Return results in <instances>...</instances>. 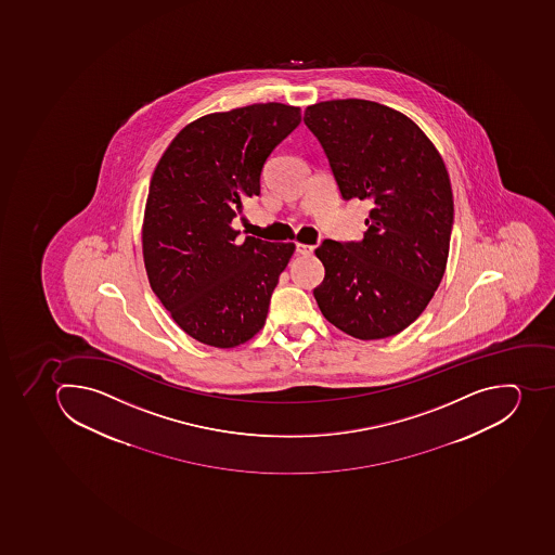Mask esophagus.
<instances>
[{
    "label": "esophagus",
    "instance_id": "esophagus-1",
    "mask_svg": "<svg viewBox=\"0 0 555 555\" xmlns=\"http://www.w3.org/2000/svg\"><path fill=\"white\" fill-rule=\"evenodd\" d=\"M313 245H307V243H296V253L299 254V256H310V254H313Z\"/></svg>",
    "mask_w": 555,
    "mask_h": 555
}]
</instances>
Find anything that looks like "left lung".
Wrapping results in <instances>:
<instances>
[{
	"mask_svg": "<svg viewBox=\"0 0 555 555\" xmlns=\"http://www.w3.org/2000/svg\"><path fill=\"white\" fill-rule=\"evenodd\" d=\"M344 199H372L361 242L325 240L313 289L322 315L347 335L380 339L406 330L435 296L449 259L454 196L440 152L412 119L367 100L308 106Z\"/></svg>",
	"mask_w": 555,
	"mask_h": 555,
	"instance_id": "1",
	"label": "left lung"
}]
</instances>
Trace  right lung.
I'll return each mask as SVG.
<instances>
[{
  "label": "right lung",
  "mask_w": 555,
  "mask_h": 555,
  "mask_svg": "<svg viewBox=\"0 0 555 555\" xmlns=\"http://www.w3.org/2000/svg\"><path fill=\"white\" fill-rule=\"evenodd\" d=\"M301 122L299 106L256 103L203 115L180 131L152 175L143 262L163 307L191 338L217 348L262 330L294 243L231 228L259 196L266 159Z\"/></svg>",
  "instance_id": "obj_1"
}]
</instances>
